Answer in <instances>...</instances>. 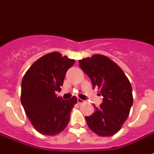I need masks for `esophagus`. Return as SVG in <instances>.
I'll return each instance as SVG.
<instances>
[{
    "mask_svg": "<svg viewBox=\"0 0 154 154\" xmlns=\"http://www.w3.org/2000/svg\"><path fill=\"white\" fill-rule=\"evenodd\" d=\"M77 102L79 103L80 105H81V104H83V103L85 102V101H84V100H82V99H81V98H77Z\"/></svg>",
    "mask_w": 154,
    "mask_h": 154,
    "instance_id": "obj_1",
    "label": "esophagus"
}]
</instances>
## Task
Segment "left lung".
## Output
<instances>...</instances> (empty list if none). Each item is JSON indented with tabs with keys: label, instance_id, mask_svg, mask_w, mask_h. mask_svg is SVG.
Returning <instances> with one entry per match:
<instances>
[{
	"label": "left lung",
	"instance_id": "left-lung-1",
	"mask_svg": "<svg viewBox=\"0 0 154 154\" xmlns=\"http://www.w3.org/2000/svg\"><path fill=\"white\" fill-rule=\"evenodd\" d=\"M79 66L103 96L100 107H94L95 112L85 117L87 125L99 136H112L122 129L130 112L134 101L131 84L123 70L104 55L83 58Z\"/></svg>",
	"mask_w": 154,
	"mask_h": 154
}]
</instances>
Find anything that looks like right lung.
I'll return each instance as SVG.
<instances>
[{
	"mask_svg": "<svg viewBox=\"0 0 154 154\" xmlns=\"http://www.w3.org/2000/svg\"><path fill=\"white\" fill-rule=\"evenodd\" d=\"M74 62L58 52L49 53L36 60L23 77L20 101L32 126L40 134L55 136L69 122L77 97L63 100L55 93L60 91L65 73Z\"/></svg>",
	"mask_w": 154,
	"mask_h": 154,
	"instance_id": "right-lung-1",
	"label": "right lung"
}]
</instances>
